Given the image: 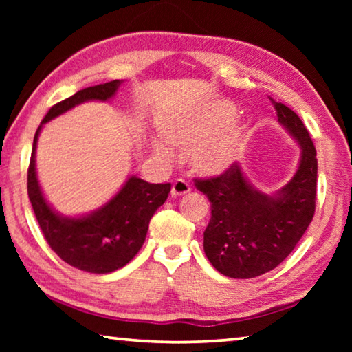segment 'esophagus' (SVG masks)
I'll return each mask as SVG.
<instances>
[{
	"mask_svg": "<svg viewBox=\"0 0 352 352\" xmlns=\"http://www.w3.org/2000/svg\"><path fill=\"white\" fill-rule=\"evenodd\" d=\"M189 190H190L189 184L184 180H182V178H178V180H175L174 184H172L170 194L172 197H180V195H186Z\"/></svg>",
	"mask_w": 352,
	"mask_h": 352,
	"instance_id": "1",
	"label": "esophagus"
}]
</instances>
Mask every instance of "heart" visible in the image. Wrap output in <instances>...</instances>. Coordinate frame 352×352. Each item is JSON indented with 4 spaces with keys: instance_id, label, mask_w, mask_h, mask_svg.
<instances>
[{
    "instance_id": "obj_1",
    "label": "heart",
    "mask_w": 352,
    "mask_h": 352,
    "mask_svg": "<svg viewBox=\"0 0 352 352\" xmlns=\"http://www.w3.org/2000/svg\"><path fill=\"white\" fill-rule=\"evenodd\" d=\"M236 107L228 100H216L199 109L169 118L163 124V135L169 144L190 152V163L201 175H219L241 158L248 140L245 122H233ZM155 153L163 160L174 158V152L153 142Z\"/></svg>"
}]
</instances>
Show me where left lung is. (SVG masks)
<instances>
[{"instance_id": "1", "label": "left lung", "mask_w": 352, "mask_h": 352, "mask_svg": "<svg viewBox=\"0 0 352 352\" xmlns=\"http://www.w3.org/2000/svg\"><path fill=\"white\" fill-rule=\"evenodd\" d=\"M272 100L278 122L300 146L294 177L273 194L256 189L239 164L222 175L195 180L211 201V220L204 233L206 258L214 269L236 279L256 278L287 258L306 233L317 197V152L295 111Z\"/></svg>"}]
</instances>
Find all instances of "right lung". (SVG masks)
<instances>
[{"instance_id":"obj_1","label":"right lung","mask_w":352,"mask_h":352,"mask_svg":"<svg viewBox=\"0 0 352 352\" xmlns=\"http://www.w3.org/2000/svg\"><path fill=\"white\" fill-rule=\"evenodd\" d=\"M122 80L88 87L56 104L46 113L34 136L28 170V194L46 242L67 264L88 273H111L135 258L146 241L155 211L170 192V183L153 184L129 175L122 188L98 210L82 216H63L45 197L35 169V152L46 122L90 100L109 102Z\"/></svg>"}]
</instances>
